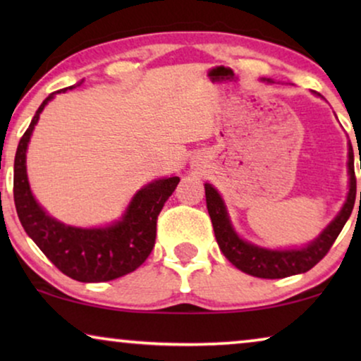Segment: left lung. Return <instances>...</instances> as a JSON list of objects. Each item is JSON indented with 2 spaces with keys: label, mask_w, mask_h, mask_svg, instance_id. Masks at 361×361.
I'll return each instance as SVG.
<instances>
[{
  "label": "left lung",
  "mask_w": 361,
  "mask_h": 361,
  "mask_svg": "<svg viewBox=\"0 0 361 361\" xmlns=\"http://www.w3.org/2000/svg\"><path fill=\"white\" fill-rule=\"evenodd\" d=\"M263 82L273 83V80H269V78H263ZM355 197H357V179H355L353 169V147L352 145H348V194L337 216L320 231L317 238L310 241L309 245L302 246V248L269 250L250 243V241L243 240L236 233L233 225H231L228 210H226V205L219 194V190L209 184V182H205L207 210H209L216 243H219L221 253L240 271L263 279L288 278V276L305 273V271L314 268L329 253L330 246L337 240L343 225L347 224L350 215H352Z\"/></svg>",
  "instance_id": "8db88e82"
}]
</instances>
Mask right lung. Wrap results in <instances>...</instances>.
I'll list each match as a JSON object with an SVG mask.
<instances>
[{"mask_svg":"<svg viewBox=\"0 0 361 361\" xmlns=\"http://www.w3.org/2000/svg\"><path fill=\"white\" fill-rule=\"evenodd\" d=\"M68 88L72 90L75 85ZM61 92H67V88L51 93L41 103L18 145L14 157V204L19 221L39 250L68 278L80 283L121 278L140 268L149 256L156 241L157 215L180 179L177 176L162 177L141 187L133 195L121 219L106 226L82 228L62 224L49 215L31 192L26 152L42 110Z\"/></svg>","mask_w":361,"mask_h":361,"instance_id":"add662e5","label":"right lung"}]
</instances>
